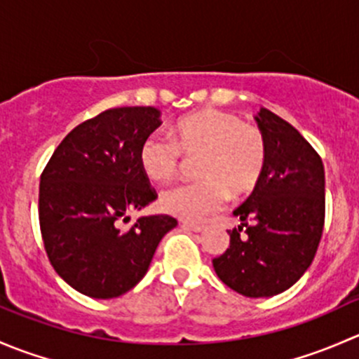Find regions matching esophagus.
Here are the masks:
<instances>
[{
  "instance_id": "1",
  "label": "esophagus",
  "mask_w": 359,
  "mask_h": 359,
  "mask_svg": "<svg viewBox=\"0 0 359 359\" xmlns=\"http://www.w3.org/2000/svg\"><path fill=\"white\" fill-rule=\"evenodd\" d=\"M184 227H186V229H189V231H194V233H201V231H205V226H203V224H194V222H184L182 224Z\"/></svg>"
}]
</instances>
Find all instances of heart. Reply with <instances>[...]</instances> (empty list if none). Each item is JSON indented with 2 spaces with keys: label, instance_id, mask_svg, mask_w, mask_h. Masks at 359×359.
I'll return each instance as SVG.
<instances>
[{
  "label": "heart",
  "instance_id": "b5f03b06",
  "mask_svg": "<svg viewBox=\"0 0 359 359\" xmlns=\"http://www.w3.org/2000/svg\"><path fill=\"white\" fill-rule=\"evenodd\" d=\"M182 154H200V180L163 191L159 205L180 219L201 220L222 208L229 193L243 196L255 189L266 168L267 142L259 126L236 114L205 109L180 118L172 137L149 133L140 144L139 161L149 179L165 182L177 173Z\"/></svg>",
  "mask_w": 359,
  "mask_h": 359
}]
</instances>
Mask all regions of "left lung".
<instances>
[{
  "label": "left lung",
  "mask_w": 359,
  "mask_h": 359,
  "mask_svg": "<svg viewBox=\"0 0 359 359\" xmlns=\"http://www.w3.org/2000/svg\"><path fill=\"white\" fill-rule=\"evenodd\" d=\"M267 142L262 179L234 215L229 248L213 259L217 276L245 297H273L300 280L316 255L325 224L320 154L269 109L255 116ZM245 229V234L241 231Z\"/></svg>",
  "instance_id": "8db88e82"
}]
</instances>
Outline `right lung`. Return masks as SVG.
I'll return each instance as SVG.
<instances>
[{"label": "right lung", "instance_id": "add662e5", "mask_svg": "<svg viewBox=\"0 0 359 359\" xmlns=\"http://www.w3.org/2000/svg\"><path fill=\"white\" fill-rule=\"evenodd\" d=\"M156 107H116L81 123L59 144L39 182V226L60 278L92 299L132 290L159 241L177 226L170 215L139 217L132 210L156 200L139 161L142 140L161 125Z\"/></svg>", "mask_w": 359, "mask_h": 359}]
</instances>
